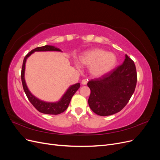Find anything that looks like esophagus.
Here are the masks:
<instances>
[{"label": "esophagus", "instance_id": "obj_1", "mask_svg": "<svg viewBox=\"0 0 160 160\" xmlns=\"http://www.w3.org/2000/svg\"><path fill=\"white\" fill-rule=\"evenodd\" d=\"M87 83H88V80L85 79L82 80V81H81V84H82V85H87Z\"/></svg>", "mask_w": 160, "mask_h": 160}]
</instances>
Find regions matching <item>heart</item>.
<instances>
[{
  "label": "heart",
  "mask_w": 160,
  "mask_h": 160,
  "mask_svg": "<svg viewBox=\"0 0 160 160\" xmlns=\"http://www.w3.org/2000/svg\"><path fill=\"white\" fill-rule=\"evenodd\" d=\"M82 65L89 67L92 75L97 77H103L112 71L117 64L118 59L115 54L101 49H93L84 52L80 57ZM76 67L80 68L78 62Z\"/></svg>",
  "instance_id": "obj_1"
}]
</instances>
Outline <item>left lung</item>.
<instances>
[{"instance_id": "8db88e82", "label": "left lung", "mask_w": 160, "mask_h": 160, "mask_svg": "<svg viewBox=\"0 0 160 160\" xmlns=\"http://www.w3.org/2000/svg\"><path fill=\"white\" fill-rule=\"evenodd\" d=\"M136 83L134 62L125 55L122 65L107 75L88 83L91 90L88 99L90 108L100 116L118 113L132 98Z\"/></svg>"}]
</instances>
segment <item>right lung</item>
<instances>
[{
  "mask_svg": "<svg viewBox=\"0 0 160 160\" xmlns=\"http://www.w3.org/2000/svg\"><path fill=\"white\" fill-rule=\"evenodd\" d=\"M41 51H58L62 52V51L55 46L52 45H45L43 47H39L35 48V49L32 50L25 56V59L23 60L22 71H21V80L24 91L28 98V100L32 103V105L35 107L39 112L45 114L50 115H58L64 111L68 108L69 103L72 97L76 93V91L80 88V83H77L74 85H72L69 87V88L66 90L64 94L62 95L61 99L55 101V102H48L41 100L37 98V97L34 95L28 89L25 81V65L27 59L29 57L32 53L35 52H41Z\"/></svg>",
  "mask_w": 160,
  "mask_h": 160,
  "instance_id": "1",
  "label": "right lung"
}]
</instances>
